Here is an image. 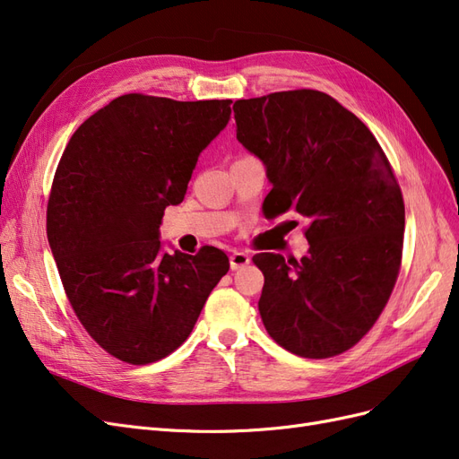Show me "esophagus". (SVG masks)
Returning <instances> with one entry per match:
<instances>
[{
  "instance_id": "esophagus-1",
  "label": "esophagus",
  "mask_w": 459,
  "mask_h": 459,
  "mask_svg": "<svg viewBox=\"0 0 459 459\" xmlns=\"http://www.w3.org/2000/svg\"><path fill=\"white\" fill-rule=\"evenodd\" d=\"M248 262H251V256H248L247 253H241V251H235V253L230 256V266H231V270H239V268L247 266Z\"/></svg>"
}]
</instances>
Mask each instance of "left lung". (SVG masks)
Here are the masks:
<instances>
[{"label": "left lung", "instance_id": "left-lung-1", "mask_svg": "<svg viewBox=\"0 0 459 459\" xmlns=\"http://www.w3.org/2000/svg\"><path fill=\"white\" fill-rule=\"evenodd\" d=\"M238 140L266 164L272 218L310 224L300 260L255 255L270 337L302 358H331L362 339L385 310L404 245V199L379 142L349 108L317 90L233 103Z\"/></svg>", "mask_w": 459, "mask_h": 459}]
</instances>
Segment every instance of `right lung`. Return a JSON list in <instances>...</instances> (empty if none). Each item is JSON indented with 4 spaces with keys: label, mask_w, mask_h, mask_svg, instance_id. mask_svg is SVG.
<instances>
[{
    "label": "right lung",
    "mask_w": 459,
    "mask_h": 459,
    "mask_svg": "<svg viewBox=\"0 0 459 459\" xmlns=\"http://www.w3.org/2000/svg\"><path fill=\"white\" fill-rule=\"evenodd\" d=\"M230 103L120 95L80 124L55 170L48 239L66 299L122 362L145 366L179 349L230 270L216 247L169 255L159 241L164 208L184 201Z\"/></svg>",
    "instance_id": "obj_1"
}]
</instances>
